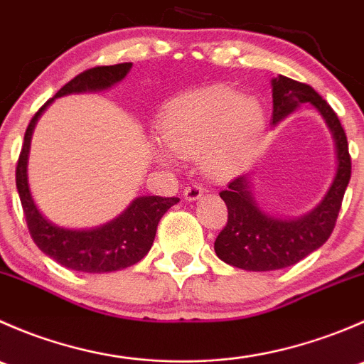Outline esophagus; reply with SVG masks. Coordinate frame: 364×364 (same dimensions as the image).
<instances>
[{
  "label": "esophagus",
  "instance_id": "obj_1",
  "mask_svg": "<svg viewBox=\"0 0 364 364\" xmlns=\"http://www.w3.org/2000/svg\"><path fill=\"white\" fill-rule=\"evenodd\" d=\"M183 196H185L186 200H199L204 196V188L200 185H190L186 186Z\"/></svg>",
  "mask_w": 364,
  "mask_h": 364
}]
</instances>
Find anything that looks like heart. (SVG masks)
I'll use <instances>...</instances> for the list:
<instances>
[{
  "instance_id": "obj_1",
  "label": "heart",
  "mask_w": 364,
  "mask_h": 364,
  "mask_svg": "<svg viewBox=\"0 0 364 364\" xmlns=\"http://www.w3.org/2000/svg\"><path fill=\"white\" fill-rule=\"evenodd\" d=\"M159 132L174 155H200L211 178L229 179L247 171L259 156L266 116L255 98L227 87H209L168 102L161 111ZM168 150L156 146L153 156L159 164H172L174 156Z\"/></svg>"
}]
</instances>
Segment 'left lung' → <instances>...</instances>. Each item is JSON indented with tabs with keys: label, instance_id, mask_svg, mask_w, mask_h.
I'll use <instances>...</instances> for the list:
<instances>
[{
	"label": "left lung",
	"instance_id": "left-lung-1",
	"mask_svg": "<svg viewBox=\"0 0 364 364\" xmlns=\"http://www.w3.org/2000/svg\"><path fill=\"white\" fill-rule=\"evenodd\" d=\"M273 114L271 124L308 104L324 119L335 142L336 171L321 203L296 218L266 211L253 196V174H243L229 183L220 197L229 209V220L215 241L218 259L247 271L284 269L318 250L331 236L343 193L350 181V155L347 135L335 111L314 87L289 77L271 79Z\"/></svg>",
	"mask_w": 364,
	"mask_h": 364
}]
</instances>
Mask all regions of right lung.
I'll use <instances>...</instances> for the list:
<instances>
[{"instance_id":"add662e5","label":"right lung","mask_w":364,"mask_h":364,"mask_svg":"<svg viewBox=\"0 0 364 364\" xmlns=\"http://www.w3.org/2000/svg\"><path fill=\"white\" fill-rule=\"evenodd\" d=\"M132 63L97 67L86 70L65 84L29 121L24 134V144L17 161L16 183L23 204L28 229L36 247L49 259L77 273H112L137 264L153 247L156 227L161 216L178 204V197L141 196L135 197L124 211L111 222L90 229H70L47 218L33 199L28 179V160L31 149L33 132L43 111L56 98L68 95L102 93L111 90L127 77Z\"/></svg>"}]
</instances>
